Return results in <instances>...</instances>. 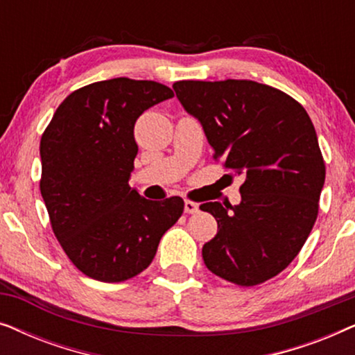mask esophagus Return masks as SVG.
I'll return each instance as SVG.
<instances>
[{
	"label": "esophagus",
	"mask_w": 355,
	"mask_h": 355,
	"mask_svg": "<svg viewBox=\"0 0 355 355\" xmlns=\"http://www.w3.org/2000/svg\"><path fill=\"white\" fill-rule=\"evenodd\" d=\"M184 211L189 213V215H192V213H197L198 211V203L186 200V202H184Z\"/></svg>",
	"instance_id": "34e87169"
}]
</instances>
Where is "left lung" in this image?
Listing matches in <instances>:
<instances>
[{
  "instance_id": "8db88e82",
  "label": "left lung",
  "mask_w": 355,
  "mask_h": 355,
  "mask_svg": "<svg viewBox=\"0 0 355 355\" xmlns=\"http://www.w3.org/2000/svg\"><path fill=\"white\" fill-rule=\"evenodd\" d=\"M173 89L215 159L245 178L239 205H200L218 223L203 261L234 284L263 283L297 257L317 220L324 162L312 121L284 92L254 80H179Z\"/></svg>"
}]
</instances>
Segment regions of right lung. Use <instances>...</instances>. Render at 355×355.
<instances>
[{
    "instance_id": "add662e5",
    "label": "right lung",
    "mask_w": 355,
    "mask_h": 355,
    "mask_svg": "<svg viewBox=\"0 0 355 355\" xmlns=\"http://www.w3.org/2000/svg\"><path fill=\"white\" fill-rule=\"evenodd\" d=\"M173 96L153 80L95 82L72 92L42 135L40 192L53 232L89 278H134L182 215L181 197L147 200L129 186L139 152L135 121Z\"/></svg>"
}]
</instances>
